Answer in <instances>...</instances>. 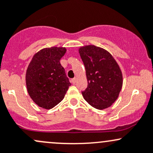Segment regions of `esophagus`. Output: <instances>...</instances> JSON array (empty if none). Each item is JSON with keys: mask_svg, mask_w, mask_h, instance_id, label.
<instances>
[{"mask_svg": "<svg viewBox=\"0 0 153 153\" xmlns=\"http://www.w3.org/2000/svg\"><path fill=\"white\" fill-rule=\"evenodd\" d=\"M76 78H74V79H71V83L73 84V85H74V84L76 83Z\"/></svg>", "mask_w": 153, "mask_h": 153, "instance_id": "esophagus-1", "label": "esophagus"}]
</instances>
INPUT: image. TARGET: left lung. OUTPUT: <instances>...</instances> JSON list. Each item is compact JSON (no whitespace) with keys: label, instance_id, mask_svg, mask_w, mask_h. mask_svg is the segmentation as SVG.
<instances>
[{"label":"left lung","instance_id":"obj_1","mask_svg":"<svg viewBox=\"0 0 153 153\" xmlns=\"http://www.w3.org/2000/svg\"><path fill=\"white\" fill-rule=\"evenodd\" d=\"M86 70L88 87L82 92L90 105L98 109L109 107L123 85L122 72L111 54L93 45L79 50Z\"/></svg>","mask_w":153,"mask_h":153}]
</instances>
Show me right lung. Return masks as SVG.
Returning <instances> with one entry per match:
<instances>
[{
    "label": "right lung",
    "mask_w": 153,
    "mask_h": 153,
    "mask_svg": "<svg viewBox=\"0 0 153 153\" xmlns=\"http://www.w3.org/2000/svg\"><path fill=\"white\" fill-rule=\"evenodd\" d=\"M64 47H51L38 52L26 72V85L29 96L38 106L50 109L58 104L71 86L60 59Z\"/></svg>",
    "instance_id": "1"
}]
</instances>
